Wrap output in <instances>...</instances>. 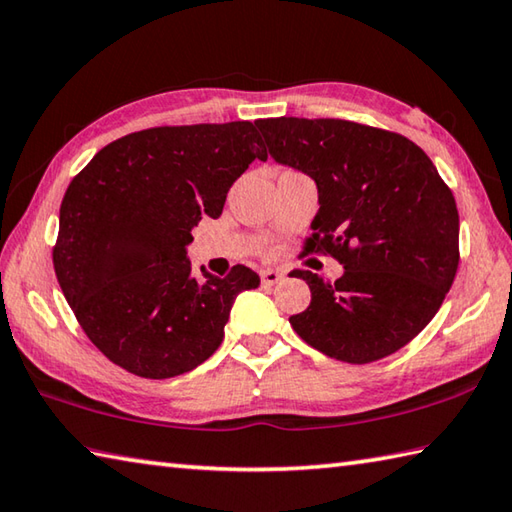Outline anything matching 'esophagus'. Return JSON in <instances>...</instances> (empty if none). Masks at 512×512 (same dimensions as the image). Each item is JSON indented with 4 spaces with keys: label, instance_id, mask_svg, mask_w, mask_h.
Here are the masks:
<instances>
[{
    "label": "esophagus",
    "instance_id": "esophagus-1",
    "mask_svg": "<svg viewBox=\"0 0 512 512\" xmlns=\"http://www.w3.org/2000/svg\"><path fill=\"white\" fill-rule=\"evenodd\" d=\"M281 281H283V272H278V269H265V272L260 274V283L265 287H272Z\"/></svg>",
    "mask_w": 512,
    "mask_h": 512
}]
</instances>
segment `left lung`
I'll list each match as a JSON object with an SVG mask.
<instances>
[{"label":"left lung","instance_id":"1","mask_svg":"<svg viewBox=\"0 0 512 512\" xmlns=\"http://www.w3.org/2000/svg\"><path fill=\"white\" fill-rule=\"evenodd\" d=\"M269 156L316 180L307 249L345 267L336 281L307 269L312 301L289 316L330 359L372 363L426 327L459 267V214L450 187L412 140L339 118L256 120Z\"/></svg>","mask_w":512,"mask_h":512}]
</instances>
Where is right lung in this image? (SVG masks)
I'll use <instances>...</instances> for the list:
<instances>
[{
  "label": "right lung",
  "mask_w": 512,
  "mask_h": 512,
  "mask_svg": "<svg viewBox=\"0 0 512 512\" xmlns=\"http://www.w3.org/2000/svg\"><path fill=\"white\" fill-rule=\"evenodd\" d=\"M252 122L151 127L113 140L71 180L53 245L57 283L89 341L144 379L194 370L223 343L234 298L260 278L191 276L185 247L256 158Z\"/></svg>",
  "instance_id": "right-lung-1"
}]
</instances>
